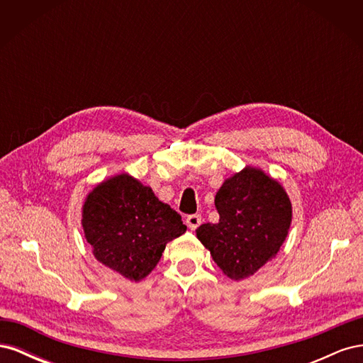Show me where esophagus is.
<instances>
[{"label":"esophagus","mask_w":363,"mask_h":363,"mask_svg":"<svg viewBox=\"0 0 363 363\" xmlns=\"http://www.w3.org/2000/svg\"><path fill=\"white\" fill-rule=\"evenodd\" d=\"M186 224H188V227L191 230H195L196 227H199L201 224V215L195 213V215H189L188 218H186Z\"/></svg>","instance_id":"34e87169"}]
</instances>
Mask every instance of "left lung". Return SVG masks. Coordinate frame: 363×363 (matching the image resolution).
I'll list each match as a JSON object with an SVG mask.
<instances>
[{"mask_svg":"<svg viewBox=\"0 0 363 363\" xmlns=\"http://www.w3.org/2000/svg\"><path fill=\"white\" fill-rule=\"evenodd\" d=\"M215 206L219 223L195 232L227 277L247 279L276 257L292 221L289 195L276 179L245 167L224 180Z\"/></svg>","mask_w":363,"mask_h":363,"instance_id":"1","label":"left lung"}]
</instances>
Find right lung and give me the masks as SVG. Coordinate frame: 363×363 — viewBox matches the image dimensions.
<instances>
[{
  "mask_svg": "<svg viewBox=\"0 0 363 363\" xmlns=\"http://www.w3.org/2000/svg\"><path fill=\"white\" fill-rule=\"evenodd\" d=\"M82 225L95 259L131 281L144 280L167 244L186 232L182 216L127 172L86 195Z\"/></svg>",
  "mask_w": 363,
  "mask_h": 363,
  "instance_id": "1",
  "label": "right lung"
}]
</instances>
